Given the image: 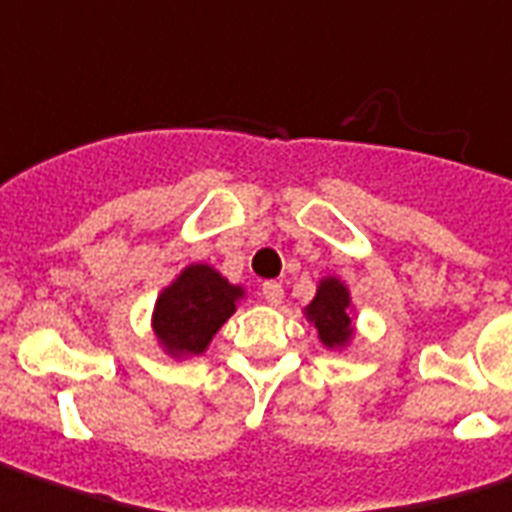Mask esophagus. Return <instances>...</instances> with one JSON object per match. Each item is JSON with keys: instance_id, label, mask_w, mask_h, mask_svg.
<instances>
[{"instance_id": "1", "label": "esophagus", "mask_w": 512, "mask_h": 512, "mask_svg": "<svg viewBox=\"0 0 512 512\" xmlns=\"http://www.w3.org/2000/svg\"><path fill=\"white\" fill-rule=\"evenodd\" d=\"M262 298L270 306H278V303L284 301V287L278 284V281H264L262 284Z\"/></svg>"}]
</instances>
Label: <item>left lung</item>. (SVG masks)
<instances>
[{"instance_id": "obj_1", "label": "left lung", "mask_w": 512, "mask_h": 512, "mask_svg": "<svg viewBox=\"0 0 512 512\" xmlns=\"http://www.w3.org/2000/svg\"><path fill=\"white\" fill-rule=\"evenodd\" d=\"M306 320L315 323L317 337L326 348H345L351 343V292L340 278L329 276L317 284L315 298L306 306Z\"/></svg>"}]
</instances>
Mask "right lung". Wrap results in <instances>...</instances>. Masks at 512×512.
Listing matches in <instances>:
<instances>
[{
  "mask_svg": "<svg viewBox=\"0 0 512 512\" xmlns=\"http://www.w3.org/2000/svg\"><path fill=\"white\" fill-rule=\"evenodd\" d=\"M242 287L228 284L209 264H189L161 290L153 309V331L169 357H197L236 312Z\"/></svg>",
  "mask_w": 512,
  "mask_h": 512,
  "instance_id": "1",
  "label": "right lung"
}]
</instances>
